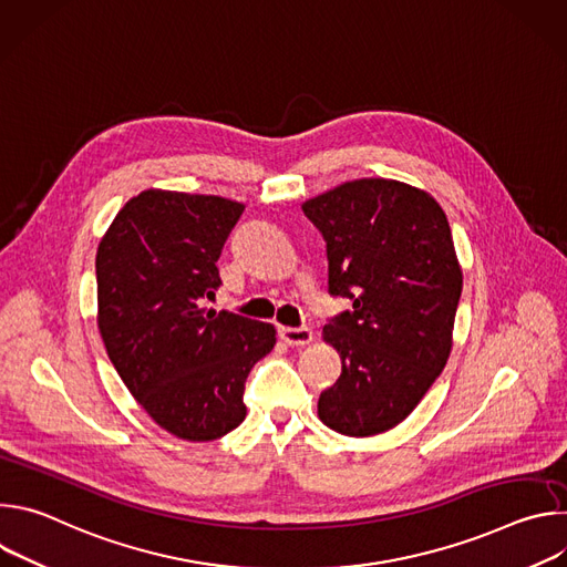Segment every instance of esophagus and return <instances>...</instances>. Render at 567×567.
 <instances>
[{"label":"esophagus","instance_id":"esophagus-1","mask_svg":"<svg viewBox=\"0 0 567 567\" xmlns=\"http://www.w3.org/2000/svg\"><path fill=\"white\" fill-rule=\"evenodd\" d=\"M280 339L287 343V346H309L311 343V330L309 328H280L278 330Z\"/></svg>","mask_w":567,"mask_h":567}]
</instances>
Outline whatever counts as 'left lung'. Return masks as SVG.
I'll return each mask as SVG.
<instances>
[{"mask_svg": "<svg viewBox=\"0 0 567 567\" xmlns=\"http://www.w3.org/2000/svg\"><path fill=\"white\" fill-rule=\"evenodd\" d=\"M328 245V289L352 309L322 339L341 354L318 417L350 437L406 420L446 365L462 293L449 219L424 190L392 179L348 182L302 204Z\"/></svg>", "mask_w": 567, "mask_h": 567, "instance_id": "left-lung-1", "label": "left lung"}]
</instances>
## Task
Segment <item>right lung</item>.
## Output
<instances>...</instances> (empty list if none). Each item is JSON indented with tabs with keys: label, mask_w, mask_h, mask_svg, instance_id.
Returning <instances> with one entry per match:
<instances>
[{
	"label": "right lung",
	"mask_w": 567,
	"mask_h": 567,
	"mask_svg": "<svg viewBox=\"0 0 567 567\" xmlns=\"http://www.w3.org/2000/svg\"><path fill=\"white\" fill-rule=\"evenodd\" d=\"M245 206L143 190L114 217L96 254L99 330L118 377L164 431L217 440L247 417L245 383L276 346L269 322L206 311L217 260Z\"/></svg>",
	"instance_id": "add662e5"
}]
</instances>
